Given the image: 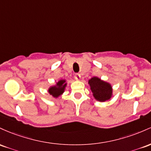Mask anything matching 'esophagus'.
<instances>
[{
    "mask_svg": "<svg viewBox=\"0 0 151 151\" xmlns=\"http://www.w3.org/2000/svg\"><path fill=\"white\" fill-rule=\"evenodd\" d=\"M74 78H75L76 80L79 81V80H80V79H81V74H79V73H76L75 76H74Z\"/></svg>",
    "mask_w": 151,
    "mask_h": 151,
    "instance_id": "1",
    "label": "esophagus"
}]
</instances>
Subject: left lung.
I'll list each match as a JSON object with an SVG mask.
<instances>
[{
  "label": "left lung",
  "instance_id": "8db88e82",
  "mask_svg": "<svg viewBox=\"0 0 151 151\" xmlns=\"http://www.w3.org/2000/svg\"><path fill=\"white\" fill-rule=\"evenodd\" d=\"M88 83L91 86V89L96 100L103 102L111 98L112 88L109 83L101 81L97 77L90 79Z\"/></svg>",
  "mask_w": 151,
  "mask_h": 151
}]
</instances>
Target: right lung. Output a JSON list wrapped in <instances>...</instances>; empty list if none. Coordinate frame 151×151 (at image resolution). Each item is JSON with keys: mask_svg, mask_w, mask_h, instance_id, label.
I'll return each instance as SVG.
<instances>
[{"mask_svg": "<svg viewBox=\"0 0 151 151\" xmlns=\"http://www.w3.org/2000/svg\"><path fill=\"white\" fill-rule=\"evenodd\" d=\"M65 81L64 80H60L58 82L56 86H53V87L50 88L49 89V93L53 96V97H58L60 95H61L63 93L64 89H65V86H66V83H65Z\"/></svg>", "mask_w": 151, "mask_h": 151, "instance_id": "add662e5", "label": "right lung"}]
</instances>
